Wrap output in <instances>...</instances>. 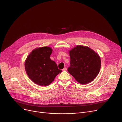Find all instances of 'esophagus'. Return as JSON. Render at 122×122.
<instances>
[{"mask_svg":"<svg viewBox=\"0 0 122 122\" xmlns=\"http://www.w3.org/2000/svg\"><path fill=\"white\" fill-rule=\"evenodd\" d=\"M67 68L66 67H64V68H63V71H67Z\"/></svg>","mask_w":122,"mask_h":122,"instance_id":"esophagus-1","label":"esophagus"}]
</instances>
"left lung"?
Instances as JSON below:
<instances>
[{"mask_svg":"<svg viewBox=\"0 0 122 122\" xmlns=\"http://www.w3.org/2000/svg\"><path fill=\"white\" fill-rule=\"evenodd\" d=\"M70 66L68 71L81 84L92 81L101 68L99 55L88 47L77 46L69 51Z\"/></svg>","mask_w":122,"mask_h":122,"instance_id":"1","label":"left lung"}]
</instances>
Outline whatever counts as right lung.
Here are the masks:
<instances>
[{"instance_id":"right-lung-1","label":"right lung","mask_w":122,"mask_h":122,"mask_svg":"<svg viewBox=\"0 0 122 122\" xmlns=\"http://www.w3.org/2000/svg\"><path fill=\"white\" fill-rule=\"evenodd\" d=\"M52 52L49 47L37 48L32 51L25 61V69L27 75L39 85H48L62 72L55 62L51 60Z\"/></svg>"}]
</instances>
